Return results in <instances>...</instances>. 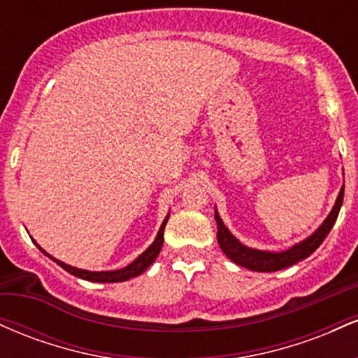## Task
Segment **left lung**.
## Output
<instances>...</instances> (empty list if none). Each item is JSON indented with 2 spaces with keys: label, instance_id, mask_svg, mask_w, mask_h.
I'll return each mask as SVG.
<instances>
[{
  "label": "left lung",
  "instance_id": "obj_1",
  "mask_svg": "<svg viewBox=\"0 0 358 358\" xmlns=\"http://www.w3.org/2000/svg\"><path fill=\"white\" fill-rule=\"evenodd\" d=\"M343 192L345 187L340 188V193L338 196H336L331 212L328 213V217L323 220V224L320 225L310 237L299 241L298 244L293 245V248L279 250V252L252 249L242 244V242L237 239V237H234L232 232L225 227V224L222 222L219 212H217L215 208L217 241H219L220 249L224 250L225 256L231 259L232 262H236V264H239L245 269L257 271V273H273V271L289 268V266L296 264V262L311 256V254L320 248V244H322L324 237L328 236V232L331 231V227H334V224L336 222V217H338L340 208H342Z\"/></svg>",
  "mask_w": 358,
  "mask_h": 358
}]
</instances>
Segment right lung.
<instances>
[{
    "label": "right lung",
    "instance_id": "obj_1",
    "mask_svg": "<svg viewBox=\"0 0 358 358\" xmlns=\"http://www.w3.org/2000/svg\"><path fill=\"white\" fill-rule=\"evenodd\" d=\"M168 217H170V213L165 217V220H163L162 227H159L158 234H156V239L153 241V244L148 248L145 252L139 254V256L134 259L131 264H127L126 268L122 269H114V271H87V269H79V268H73L71 264H65V262L59 261V259H55L50 254L47 252V250H43L40 248L38 244H36V248H38L45 256H48L52 259L53 262H57V264L60 266V268H64L67 273L73 274V276L80 278V279H85V281H92V282H122V281H127V279L131 278H136L139 276L141 273H145V271L150 268L151 264L155 262V259L158 257L159 250L163 248V234H165V225L168 222Z\"/></svg>",
    "mask_w": 358,
    "mask_h": 358
}]
</instances>
